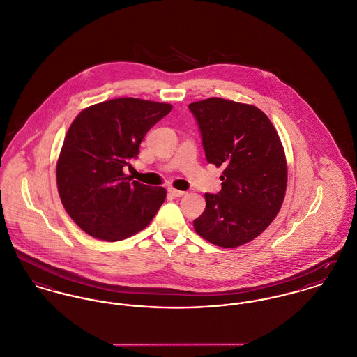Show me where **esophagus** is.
<instances>
[{
	"mask_svg": "<svg viewBox=\"0 0 357 357\" xmlns=\"http://www.w3.org/2000/svg\"><path fill=\"white\" fill-rule=\"evenodd\" d=\"M169 192L173 195V196H176V197H181V196H184V195L187 194L185 191H180V190H176V188H169Z\"/></svg>",
	"mask_w": 357,
	"mask_h": 357,
	"instance_id": "obj_1",
	"label": "esophagus"
}]
</instances>
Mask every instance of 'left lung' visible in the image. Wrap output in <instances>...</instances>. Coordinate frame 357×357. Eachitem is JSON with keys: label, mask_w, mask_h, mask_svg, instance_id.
Masks as SVG:
<instances>
[{"label": "left lung", "mask_w": 357, "mask_h": 357, "mask_svg": "<svg viewBox=\"0 0 357 357\" xmlns=\"http://www.w3.org/2000/svg\"><path fill=\"white\" fill-rule=\"evenodd\" d=\"M207 161L224 167L220 194H204L206 208L194 221L208 243L236 248L252 241L281 210L288 163L278 132L254 105L224 98L190 103Z\"/></svg>", "instance_id": "1"}]
</instances>
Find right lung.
I'll return each mask as SVG.
<instances>
[{"instance_id": "add662e5", "label": "right lung", "mask_w": 357, "mask_h": 357, "mask_svg": "<svg viewBox=\"0 0 357 357\" xmlns=\"http://www.w3.org/2000/svg\"><path fill=\"white\" fill-rule=\"evenodd\" d=\"M170 103L114 98L83 109L72 121L56 165L57 190L68 215L87 234L128 238L149 227L166 197L163 187L127 177L146 133Z\"/></svg>"}]
</instances>
